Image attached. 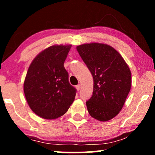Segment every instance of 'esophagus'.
Listing matches in <instances>:
<instances>
[{"instance_id":"esophagus-1","label":"esophagus","mask_w":155,"mask_h":155,"mask_svg":"<svg viewBox=\"0 0 155 155\" xmlns=\"http://www.w3.org/2000/svg\"><path fill=\"white\" fill-rule=\"evenodd\" d=\"M80 88H81V85H80V84H78V85L76 86V89H77L78 91H79L80 90Z\"/></svg>"}]
</instances>
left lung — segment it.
<instances>
[{"label":"left lung","instance_id":"left-lung-1","mask_svg":"<svg viewBox=\"0 0 155 155\" xmlns=\"http://www.w3.org/2000/svg\"><path fill=\"white\" fill-rule=\"evenodd\" d=\"M94 80L92 96L86 101L90 115L107 121L118 114L131 87V73L120 54L113 47L99 43L77 46Z\"/></svg>","mask_w":155,"mask_h":155}]
</instances>
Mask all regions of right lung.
Returning <instances> with one entry per match:
<instances>
[{"label": "right lung", "mask_w": 155, "mask_h": 155, "mask_svg": "<svg viewBox=\"0 0 155 155\" xmlns=\"http://www.w3.org/2000/svg\"><path fill=\"white\" fill-rule=\"evenodd\" d=\"M71 45H54L37 55L29 65L24 82L27 101L35 114L55 119L66 113L76 89L70 84L64 62Z\"/></svg>", "instance_id": "right-lung-1"}]
</instances>
